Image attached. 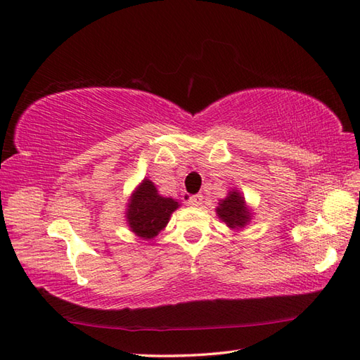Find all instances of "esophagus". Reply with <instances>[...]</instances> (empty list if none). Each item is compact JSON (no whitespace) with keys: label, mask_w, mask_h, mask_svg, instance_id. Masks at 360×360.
Wrapping results in <instances>:
<instances>
[{"label":"esophagus","mask_w":360,"mask_h":360,"mask_svg":"<svg viewBox=\"0 0 360 360\" xmlns=\"http://www.w3.org/2000/svg\"><path fill=\"white\" fill-rule=\"evenodd\" d=\"M203 203V195L202 194H195V195H191L188 198V205L191 206H200Z\"/></svg>","instance_id":"1"}]
</instances>
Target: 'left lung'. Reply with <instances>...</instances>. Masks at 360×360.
<instances>
[{
  "instance_id": "left-lung-1",
  "label": "left lung",
  "mask_w": 360,
  "mask_h": 360,
  "mask_svg": "<svg viewBox=\"0 0 360 360\" xmlns=\"http://www.w3.org/2000/svg\"><path fill=\"white\" fill-rule=\"evenodd\" d=\"M217 217L233 231L243 229L252 219V210L248 206L243 194L237 188H233L225 198L219 200L215 207Z\"/></svg>"
}]
</instances>
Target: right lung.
I'll use <instances>...</instances> for the list:
<instances>
[{"mask_svg":"<svg viewBox=\"0 0 360 360\" xmlns=\"http://www.w3.org/2000/svg\"><path fill=\"white\" fill-rule=\"evenodd\" d=\"M180 206V202L172 197H163L148 177L132 191L127 200L124 217L132 233L143 238L153 240L166 228L172 212Z\"/></svg>","mask_w":360,"mask_h":360,"instance_id":"1","label":"right lung"}]
</instances>
